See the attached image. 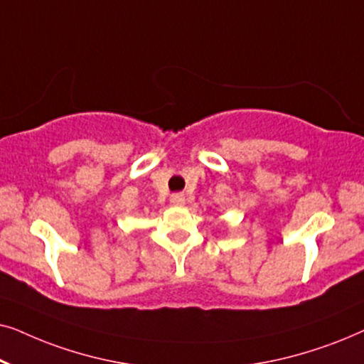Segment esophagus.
<instances>
[{
	"label": "esophagus",
	"instance_id": "obj_1",
	"mask_svg": "<svg viewBox=\"0 0 364 364\" xmlns=\"http://www.w3.org/2000/svg\"><path fill=\"white\" fill-rule=\"evenodd\" d=\"M171 203H172V205H183V203H186V196H183L182 192L172 193Z\"/></svg>",
	"mask_w": 364,
	"mask_h": 364
}]
</instances>
